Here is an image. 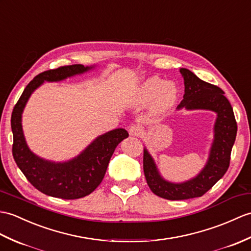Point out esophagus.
Instances as JSON below:
<instances>
[{"label":"esophagus","mask_w":251,"mask_h":251,"mask_svg":"<svg viewBox=\"0 0 251 251\" xmlns=\"http://www.w3.org/2000/svg\"><path fill=\"white\" fill-rule=\"evenodd\" d=\"M142 132V128L139 125H131L129 127V135L130 136H139Z\"/></svg>","instance_id":"obj_1"}]
</instances>
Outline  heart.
<instances>
[{
	"label": "heart",
	"mask_w": 251,
	"mask_h": 251,
	"mask_svg": "<svg viewBox=\"0 0 251 251\" xmlns=\"http://www.w3.org/2000/svg\"><path fill=\"white\" fill-rule=\"evenodd\" d=\"M177 89L173 82H165L158 77L144 81L139 87L138 98L141 102H149L154 99V107L164 110L171 107L176 100Z\"/></svg>",
	"instance_id": "heart-1"
}]
</instances>
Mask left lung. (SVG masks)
Returning <instances> with one entry per match:
<instances>
[{
	"instance_id": "obj_1",
	"label": "left lung",
	"mask_w": 251,
	"mask_h": 251,
	"mask_svg": "<svg viewBox=\"0 0 251 251\" xmlns=\"http://www.w3.org/2000/svg\"><path fill=\"white\" fill-rule=\"evenodd\" d=\"M179 73L184 78L185 94L176 110H207L217 116L206 164L195 177L185 182L174 183L164 178L152 155L144 147L143 170L149 187L156 196L168 200L191 199L211 189L228 170L237 131L233 109L224 91L198 78L187 68H180Z\"/></svg>"
}]
</instances>
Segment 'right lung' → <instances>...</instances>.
Listing matches in <instances>:
<instances>
[{"mask_svg":"<svg viewBox=\"0 0 251 251\" xmlns=\"http://www.w3.org/2000/svg\"><path fill=\"white\" fill-rule=\"evenodd\" d=\"M94 68L77 64L39 74L26 85L13 110L14 159L28 182L47 196L72 200L90 195L101 183L115 148L128 137L124 128L110 130L96 137L79 155L66 161L42 158L28 148L23 133L22 113L34 91L45 82H60Z\"/></svg>","mask_w":251,"mask_h":251,"instance_id":"obj_1","label":"right lung"}]
</instances>
